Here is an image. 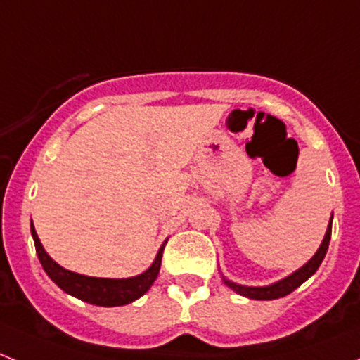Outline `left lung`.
Masks as SVG:
<instances>
[{"instance_id": "1", "label": "left lung", "mask_w": 360, "mask_h": 360, "mask_svg": "<svg viewBox=\"0 0 360 360\" xmlns=\"http://www.w3.org/2000/svg\"><path fill=\"white\" fill-rule=\"evenodd\" d=\"M331 224H333V214H331V219H329L328 230H326V235H324V238H322V244L319 245L317 252H315L314 256H311L310 259L303 264V266L297 268L296 271H292V274L288 275V277L274 282V284L254 288V285H242V284H237V282L228 281L223 274H221V278H223V282L231 289V291H235L244 297H249V300L268 301V300H278V297L288 296V294H291L294 289L300 288L303 282H307L308 278H310L311 275L319 270V266H321L326 252H328L329 240H331Z\"/></svg>"}]
</instances>
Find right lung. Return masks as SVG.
<instances>
[{
  "instance_id": "right-lung-1",
  "label": "right lung",
  "mask_w": 360,
  "mask_h": 360,
  "mask_svg": "<svg viewBox=\"0 0 360 360\" xmlns=\"http://www.w3.org/2000/svg\"><path fill=\"white\" fill-rule=\"evenodd\" d=\"M31 235L34 240L36 254L41 263L43 270L46 271L50 278L63 289L64 292L85 301V303L97 304V307H123L132 301L139 300L143 294L148 292V289L157 281L160 264H162V254L167 240L163 242L162 248L158 249L157 257L143 274L129 278H101V277H89V275L76 274V271L66 270L59 263L52 259L46 252L45 248L39 242L38 233L34 230V224L31 219Z\"/></svg>"
}]
</instances>
